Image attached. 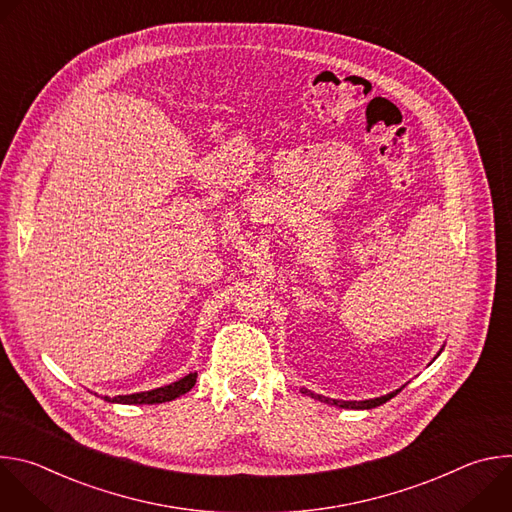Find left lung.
<instances>
[{
  "label": "left lung",
  "instance_id": "obj_1",
  "mask_svg": "<svg viewBox=\"0 0 512 512\" xmlns=\"http://www.w3.org/2000/svg\"><path fill=\"white\" fill-rule=\"evenodd\" d=\"M442 352V350H440ZM401 389L389 393V395H383V397H377V399H367V401H342V399H330V397H324V395H316L312 393L310 389H302L304 395L312 397V399H318L322 403H328V405H336V407H342V409H373V407H379L383 403H387L389 399H393Z\"/></svg>",
  "mask_w": 512,
  "mask_h": 512
}]
</instances>
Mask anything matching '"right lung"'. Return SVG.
Wrapping results in <instances>:
<instances>
[{
    "label": "right lung",
    "instance_id": "right-lung-1",
    "mask_svg": "<svg viewBox=\"0 0 512 512\" xmlns=\"http://www.w3.org/2000/svg\"><path fill=\"white\" fill-rule=\"evenodd\" d=\"M196 373H190L186 377H182L176 383L152 389V391H143V393H133V395H117L113 399L105 397V401L111 403H123V405H154V403H166V401H174L176 397L188 393L194 385H196Z\"/></svg>",
    "mask_w": 512,
    "mask_h": 512
}]
</instances>
